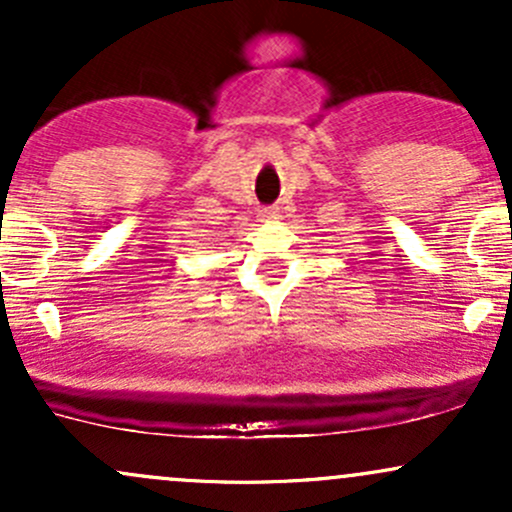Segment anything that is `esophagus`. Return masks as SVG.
Here are the masks:
<instances>
[{
  "label": "esophagus",
  "mask_w": 512,
  "mask_h": 512,
  "mask_svg": "<svg viewBox=\"0 0 512 512\" xmlns=\"http://www.w3.org/2000/svg\"><path fill=\"white\" fill-rule=\"evenodd\" d=\"M260 216H262V221H274L276 216H279V211H276L274 207H262Z\"/></svg>",
  "instance_id": "obj_1"
}]
</instances>
